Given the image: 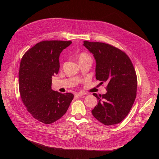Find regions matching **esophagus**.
Masks as SVG:
<instances>
[{"label": "esophagus", "mask_w": 159, "mask_h": 159, "mask_svg": "<svg viewBox=\"0 0 159 159\" xmlns=\"http://www.w3.org/2000/svg\"><path fill=\"white\" fill-rule=\"evenodd\" d=\"M85 95H86V93L84 92H79V93H75V96H77V97H82V96H84Z\"/></svg>", "instance_id": "obj_1"}]
</instances>
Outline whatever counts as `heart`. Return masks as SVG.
<instances>
[{"label":"heart","instance_id":"b5f03b06","mask_svg":"<svg viewBox=\"0 0 159 159\" xmlns=\"http://www.w3.org/2000/svg\"><path fill=\"white\" fill-rule=\"evenodd\" d=\"M87 59H91V58L89 56V55H88L86 53H81L79 56V62L80 61H85Z\"/></svg>","mask_w":159,"mask_h":159}]
</instances>
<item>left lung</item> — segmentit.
<instances>
[{
  "instance_id": "1",
  "label": "left lung",
  "mask_w": 159,
  "mask_h": 159,
  "mask_svg": "<svg viewBox=\"0 0 159 159\" xmlns=\"http://www.w3.org/2000/svg\"><path fill=\"white\" fill-rule=\"evenodd\" d=\"M96 61V79L106 83V94L93 95L98 104L91 111L106 126L119 124L128 115L137 95V79L129 57L120 49L98 42L84 41Z\"/></svg>"
}]
</instances>
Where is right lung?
Returning a JSON list of instances; mask_svg holds the SVG:
<instances>
[{
    "instance_id": "obj_1",
    "label": "right lung",
    "mask_w": 159,
    "mask_h": 159,
    "mask_svg": "<svg viewBox=\"0 0 159 159\" xmlns=\"http://www.w3.org/2000/svg\"><path fill=\"white\" fill-rule=\"evenodd\" d=\"M71 41L44 40L23 55L19 72L20 97L33 118L46 124L57 121L66 113L73 98L71 93L52 89V76L58 73L59 56Z\"/></svg>"
}]
</instances>
